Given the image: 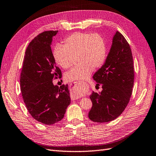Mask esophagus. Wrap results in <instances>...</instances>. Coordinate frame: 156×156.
<instances>
[{
    "label": "esophagus",
    "instance_id": "esophagus-1",
    "mask_svg": "<svg viewBox=\"0 0 156 156\" xmlns=\"http://www.w3.org/2000/svg\"><path fill=\"white\" fill-rule=\"evenodd\" d=\"M79 97H80V96L79 95H76L75 94V93H72V98H73V99H79Z\"/></svg>",
    "mask_w": 156,
    "mask_h": 156
}]
</instances>
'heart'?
Instances as JSON below:
<instances>
[{
  "mask_svg": "<svg viewBox=\"0 0 156 156\" xmlns=\"http://www.w3.org/2000/svg\"><path fill=\"white\" fill-rule=\"evenodd\" d=\"M55 63L64 69L72 66L76 57L78 64L65 75L66 81L82 80L91 75L93 69L100 68L106 58V46L100 34L76 32L66 37L63 46L56 45L53 50Z\"/></svg>",
  "mask_w": 156,
  "mask_h": 156,
  "instance_id": "1",
  "label": "heart"
}]
</instances>
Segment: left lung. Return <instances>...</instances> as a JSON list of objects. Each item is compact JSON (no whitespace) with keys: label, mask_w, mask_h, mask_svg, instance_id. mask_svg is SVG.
<instances>
[{"label":"left lung","mask_w":156,"mask_h":156,"mask_svg":"<svg viewBox=\"0 0 156 156\" xmlns=\"http://www.w3.org/2000/svg\"><path fill=\"white\" fill-rule=\"evenodd\" d=\"M134 77L130 46L117 31L105 64L93 76L97 86L101 85L103 90L91 95L93 106L89 118L101 123L112 121L121 115L129 102Z\"/></svg>","instance_id":"8db88e82"}]
</instances>
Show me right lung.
Returning <instances> with one entry per match:
<instances>
[{"mask_svg": "<svg viewBox=\"0 0 156 156\" xmlns=\"http://www.w3.org/2000/svg\"><path fill=\"white\" fill-rule=\"evenodd\" d=\"M57 30H48L32 40L26 49L20 76L24 103L37 121L53 125L63 118L70 103L68 85L54 86L53 80L62 76L51 49Z\"/></svg>", "mask_w": 156, "mask_h": 156, "instance_id": "obj_1", "label": "right lung"}]
</instances>
